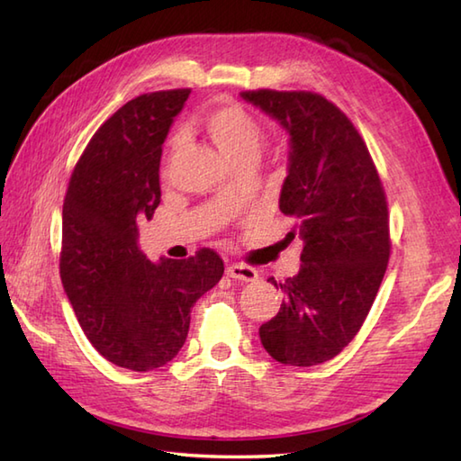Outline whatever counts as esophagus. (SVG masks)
<instances>
[{
	"label": "esophagus",
	"instance_id": "obj_1",
	"mask_svg": "<svg viewBox=\"0 0 461 461\" xmlns=\"http://www.w3.org/2000/svg\"><path fill=\"white\" fill-rule=\"evenodd\" d=\"M227 275L234 280H242V283H255V280L258 278V272L249 267V265H230L227 267Z\"/></svg>",
	"mask_w": 461,
	"mask_h": 461
}]
</instances>
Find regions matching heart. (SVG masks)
<instances>
[{"instance_id": "b5f03b06", "label": "heart", "mask_w": 461, "mask_h": 461, "mask_svg": "<svg viewBox=\"0 0 461 461\" xmlns=\"http://www.w3.org/2000/svg\"><path fill=\"white\" fill-rule=\"evenodd\" d=\"M203 127L229 161L239 163L249 157L255 158L262 139V129L258 121L239 103H214L203 115ZM178 147H181V135H175L171 139V153H175Z\"/></svg>"}]
</instances>
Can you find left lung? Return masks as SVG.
Segmentation results:
<instances>
[{
    "label": "left lung",
    "mask_w": 461,
    "mask_h": 461,
    "mask_svg": "<svg viewBox=\"0 0 461 461\" xmlns=\"http://www.w3.org/2000/svg\"><path fill=\"white\" fill-rule=\"evenodd\" d=\"M290 137L280 211L304 247L300 270L285 283L278 314L260 326V342L280 364L334 358L358 334L390 258L386 193L368 147L332 101L312 91H242Z\"/></svg>",
    "instance_id": "1"
}]
</instances>
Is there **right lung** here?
I'll return each mask as SVG.
<instances>
[{"mask_svg": "<svg viewBox=\"0 0 461 461\" xmlns=\"http://www.w3.org/2000/svg\"><path fill=\"white\" fill-rule=\"evenodd\" d=\"M189 93H145L113 113L79 157L63 201L65 293L93 348L135 372L175 358L191 308L224 272L212 249L155 265L137 244V224L161 203V147Z\"/></svg>", "mask_w": 461, "mask_h": 461, "instance_id": "obj_1", "label": "right lung"}]
</instances>
